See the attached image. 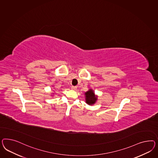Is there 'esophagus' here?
Here are the masks:
<instances>
[{
  "label": "esophagus",
  "mask_w": 158,
  "mask_h": 158,
  "mask_svg": "<svg viewBox=\"0 0 158 158\" xmlns=\"http://www.w3.org/2000/svg\"><path fill=\"white\" fill-rule=\"evenodd\" d=\"M72 90H75L77 89V86H71Z\"/></svg>",
  "instance_id": "esophagus-1"
}]
</instances>
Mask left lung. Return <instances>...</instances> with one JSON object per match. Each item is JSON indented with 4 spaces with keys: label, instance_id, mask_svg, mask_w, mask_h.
Listing matches in <instances>:
<instances>
[{
    "label": "left lung",
    "instance_id": "left-lung-1",
    "mask_svg": "<svg viewBox=\"0 0 158 158\" xmlns=\"http://www.w3.org/2000/svg\"><path fill=\"white\" fill-rule=\"evenodd\" d=\"M85 103L90 106L94 105L98 99V95L95 94L94 90L91 89H90L87 91L85 92Z\"/></svg>",
    "mask_w": 158,
    "mask_h": 158
}]
</instances>
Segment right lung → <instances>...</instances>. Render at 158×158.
Wrapping results in <instances>:
<instances>
[{
    "mask_svg": "<svg viewBox=\"0 0 158 158\" xmlns=\"http://www.w3.org/2000/svg\"><path fill=\"white\" fill-rule=\"evenodd\" d=\"M53 94H54V93H53Z\"/></svg>",
    "mask_w": 158,
    "mask_h": 158,
    "instance_id": "right-lung-1",
    "label": "right lung"
}]
</instances>
